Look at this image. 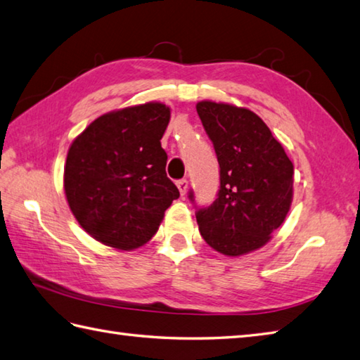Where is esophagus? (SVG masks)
Instances as JSON below:
<instances>
[{
	"label": "esophagus",
	"instance_id": "obj_1",
	"mask_svg": "<svg viewBox=\"0 0 360 360\" xmlns=\"http://www.w3.org/2000/svg\"><path fill=\"white\" fill-rule=\"evenodd\" d=\"M177 188H179V191H180V194L185 195L186 191H188V180H186V179L179 180V181H177Z\"/></svg>",
	"mask_w": 360,
	"mask_h": 360
}]
</instances>
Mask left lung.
I'll return each instance as SVG.
<instances>
[{"label": "left lung", "instance_id": "obj_1", "mask_svg": "<svg viewBox=\"0 0 360 360\" xmlns=\"http://www.w3.org/2000/svg\"><path fill=\"white\" fill-rule=\"evenodd\" d=\"M195 108L221 167L217 199L195 212L199 231L219 253L253 252L267 244L290 210L292 161L252 110L212 101ZM189 199L194 202L193 191Z\"/></svg>", "mask_w": 360, "mask_h": 360}]
</instances>
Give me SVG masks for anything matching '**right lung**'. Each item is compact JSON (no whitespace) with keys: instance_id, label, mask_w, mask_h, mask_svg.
Segmentation results:
<instances>
[{"instance_id":"right-lung-1","label":"right lung","mask_w":360,"mask_h":360,"mask_svg":"<svg viewBox=\"0 0 360 360\" xmlns=\"http://www.w3.org/2000/svg\"><path fill=\"white\" fill-rule=\"evenodd\" d=\"M171 108L161 102L99 116L70 146L63 174L72 214L91 238L120 250L144 245L179 199L160 139Z\"/></svg>"}]
</instances>
